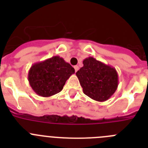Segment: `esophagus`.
I'll use <instances>...</instances> for the list:
<instances>
[{
	"label": "esophagus",
	"instance_id": "1",
	"mask_svg": "<svg viewBox=\"0 0 148 148\" xmlns=\"http://www.w3.org/2000/svg\"><path fill=\"white\" fill-rule=\"evenodd\" d=\"M74 69H75V72L76 73V72L78 70V66H74Z\"/></svg>",
	"mask_w": 148,
	"mask_h": 148
}]
</instances>
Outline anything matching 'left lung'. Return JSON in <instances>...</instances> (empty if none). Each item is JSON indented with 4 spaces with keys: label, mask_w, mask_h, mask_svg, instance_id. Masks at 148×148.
<instances>
[{
    "label": "left lung",
    "mask_w": 148,
    "mask_h": 148,
    "mask_svg": "<svg viewBox=\"0 0 148 148\" xmlns=\"http://www.w3.org/2000/svg\"><path fill=\"white\" fill-rule=\"evenodd\" d=\"M76 73L84 93L97 101H105L114 94L119 85V75L113 66L92 57L83 61Z\"/></svg>",
    "instance_id": "left-lung-1"
}]
</instances>
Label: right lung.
<instances>
[{
	"mask_svg": "<svg viewBox=\"0 0 148 148\" xmlns=\"http://www.w3.org/2000/svg\"><path fill=\"white\" fill-rule=\"evenodd\" d=\"M73 73L75 70L69 63L60 56H53L32 64L29 70L28 81L37 95L49 97L61 92Z\"/></svg>",
	"mask_w": 148,
	"mask_h": 148,
	"instance_id": "obj_1",
	"label": "right lung"
}]
</instances>
